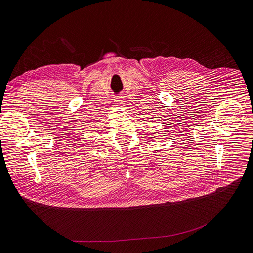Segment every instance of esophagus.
Wrapping results in <instances>:
<instances>
[{
  "label": "esophagus",
  "mask_w": 253,
  "mask_h": 253,
  "mask_svg": "<svg viewBox=\"0 0 253 253\" xmlns=\"http://www.w3.org/2000/svg\"><path fill=\"white\" fill-rule=\"evenodd\" d=\"M116 102H118V103H120V104H122V103H123V98H122V97L117 98V99H116Z\"/></svg>",
  "instance_id": "34e87169"
}]
</instances>
